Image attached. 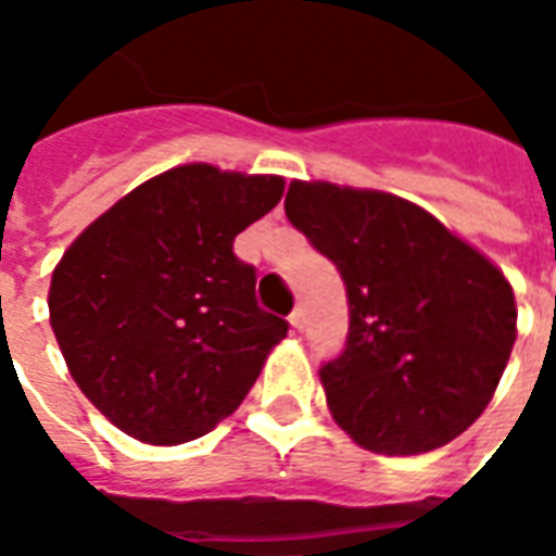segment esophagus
I'll return each mask as SVG.
<instances>
[{"instance_id": "1", "label": "esophagus", "mask_w": 556, "mask_h": 556, "mask_svg": "<svg viewBox=\"0 0 556 556\" xmlns=\"http://www.w3.org/2000/svg\"><path fill=\"white\" fill-rule=\"evenodd\" d=\"M289 321H291V327H298V330H301V327H303V321H306V315H303V309H301V306H298V309H294V313L289 315Z\"/></svg>"}]
</instances>
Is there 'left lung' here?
Wrapping results in <instances>:
<instances>
[{"label":"left lung","mask_w":556,"mask_h":556,"mask_svg":"<svg viewBox=\"0 0 556 556\" xmlns=\"http://www.w3.org/2000/svg\"><path fill=\"white\" fill-rule=\"evenodd\" d=\"M286 217L349 294V339L321 366L330 414L363 450L417 455L458 438L497 390L515 294L429 211L327 181H291Z\"/></svg>","instance_id":"1"}]
</instances>
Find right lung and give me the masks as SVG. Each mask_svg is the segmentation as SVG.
<instances>
[{
  "label": "right lung",
  "mask_w": 556,
  "mask_h": 556,
  "mask_svg": "<svg viewBox=\"0 0 556 556\" xmlns=\"http://www.w3.org/2000/svg\"><path fill=\"white\" fill-rule=\"evenodd\" d=\"M279 175L190 163L115 202L67 247L50 325L77 387L142 443L202 438L289 333L231 243L282 199Z\"/></svg>",
  "instance_id": "1"
}]
</instances>
